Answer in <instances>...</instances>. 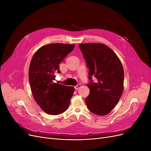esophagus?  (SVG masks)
<instances>
[{
    "mask_svg": "<svg viewBox=\"0 0 151 151\" xmlns=\"http://www.w3.org/2000/svg\"><path fill=\"white\" fill-rule=\"evenodd\" d=\"M81 85L79 84H77L76 86H75L74 88H75L76 90H77V89H79L81 88Z\"/></svg>",
    "mask_w": 151,
    "mask_h": 151,
    "instance_id": "1",
    "label": "esophagus"
}]
</instances>
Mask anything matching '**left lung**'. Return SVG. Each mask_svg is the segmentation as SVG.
Instances as JSON below:
<instances>
[{"label": "left lung", "mask_w": 151, "mask_h": 151, "mask_svg": "<svg viewBox=\"0 0 151 151\" xmlns=\"http://www.w3.org/2000/svg\"><path fill=\"white\" fill-rule=\"evenodd\" d=\"M89 68V94L85 101L89 110L98 115H106L119 101L123 91L124 71L119 58L103 43L79 44ZM94 76L98 82L93 83Z\"/></svg>", "instance_id": "1"}]
</instances>
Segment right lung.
I'll return each instance as SVG.
<instances>
[{"instance_id": "add662e5", "label": "right lung", "mask_w": 151, "mask_h": 151, "mask_svg": "<svg viewBox=\"0 0 151 151\" xmlns=\"http://www.w3.org/2000/svg\"><path fill=\"white\" fill-rule=\"evenodd\" d=\"M75 45L51 43L40 48L32 57L29 81L35 101L49 115H58L69 106L75 89L54 83L55 73H60L59 64Z\"/></svg>"}]
</instances>
